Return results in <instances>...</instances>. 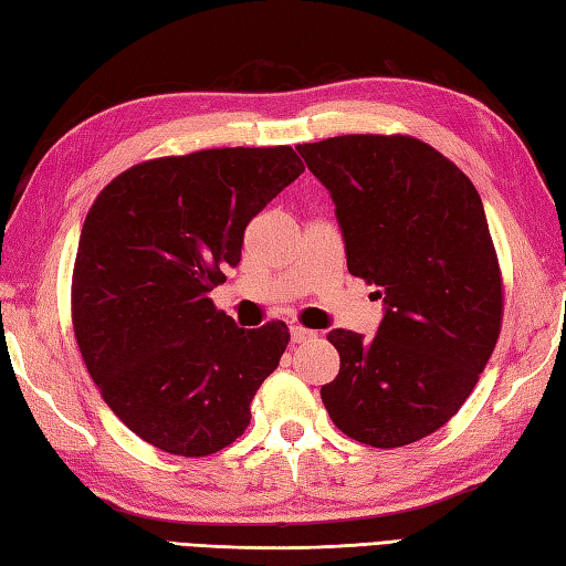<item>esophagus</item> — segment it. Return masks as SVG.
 Returning <instances> with one entry per match:
<instances>
[{
	"label": "esophagus",
	"instance_id": "1",
	"mask_svg": "<svg viewBox=\"0 0 566 566\" xmlns=\"http://www.w3.org/2000/svg\"><path fill=\"white\" fill-rule=\"evenodd\" d=\"M290 333H292V343H306V340H311V338H316V333L314 331H308V328H304V326H290Z\"/></svg>",
	"mask_w": 566,
	"mask_h": 566
}]
</instances>
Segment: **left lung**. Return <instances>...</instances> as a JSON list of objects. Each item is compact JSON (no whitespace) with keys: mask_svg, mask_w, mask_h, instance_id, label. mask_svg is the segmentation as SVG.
Returning a JSON list of instances; mask_svg holds the SVG:
<instances>
[{"mask_svg":"<svg viewBox=\"0 0 566 566\" xmlns=\"http://www.w3.org/2000/svg\"><path fill=\"white\" fill-rule=\"evenodd\" d=\"M335 203L347 270L377 286L371 340L335 328L340 371L321 387L333 423L371 448L442 428L472 394L501 331V274L469 177L408 136L296 146Z\"/></svg>","mask_w":566,"mask_h":566,"instance_id":"1","label":"left lung"}]
</instances>
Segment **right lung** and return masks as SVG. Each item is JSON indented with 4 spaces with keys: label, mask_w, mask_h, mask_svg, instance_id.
<instances>
[{
    "label": "right lung",
    "mask_w": 566,
    "mask_h": 566,
    "mask_svg": "<svg viewBox=\"0 0 566 566\" xmlns=\"http://www.w3.org/2000/svg\"><path fill=\"white\" fill-rule=\"evenodd\" d=\"M304 172L290 146L213 148L140 163L84 219L72 326L104 401L170 454L228 448L290 343L282 321L238 328L209 292L248 223Z\"/></svg>",
    "instance_id": "right-lung-1"
}]
</instances>
